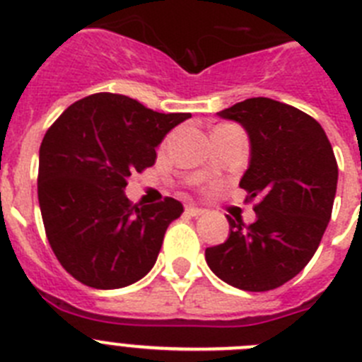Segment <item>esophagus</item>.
<instances>
[{"mask_svg":"<svg viewBox=\"0 0 362 362\" xmlns=\"http://www.w3.org/2000/svg\"><path fill=\"white\" fill-rule=\"evenodd\" d=\"M203 212L204 210L197 209V206H192V204H187V206H185V214L190 217H199V216H203Z\"/></svg>","mask_w":362,"mask_h":362,"instance_id":"obj_1","label":"esophagus"}]
</instances>
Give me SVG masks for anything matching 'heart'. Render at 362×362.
I'll return each mask as SVG.
<instances>
[{"instance_id": "b5f03b06", "label": "heart", "mask_w": 362, "mask_h": 362, "mask_svg": "<svg viewBox=\"0 0 362 362\" xmlns=\"http://www.w3.org/2000/svg\"><path fill=\"white\" fill-rule=\"evenodd\" d=\"M217 129H226V127H225V124H223V127H217ZM217 129H216V130H217Z\"/></svg>"}]
</instances>
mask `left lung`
<instances>
[{
  "instance_id": "obj_1",
  "label": "left lung",
  "mask_w": 362,
  "mask_h": 362,
  "mask_svg": "<svg viewBox=\"0 0 362 362\" xmlns=\"http://www.w3.org/2000/svg\"><path fill=\"white\" fill-rule=\"evenodd\" d=\"M250 139V163L239 187L255 199L252 225L230 223L223 245L204 257L219 279L246 292L274 290L308 264L334 209L337 161L325 130L299 108L250 98L217 112Z\"/></svg>"
}]
</instances>
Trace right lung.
Segmentation results:
<instances>
[{
	"label": "right lung",
	"mask_w": 362,
	"mask_h": 362,
	"mask_svg": "<svg viewBox=\"0 0 362 362\" xmlns=\"http://www.w3.org/2000/svg\"><path fill=\"white\" fill-rule=\"evenodd\" d=\"M190 114H161L129 95H88L70 105L40 146L37 199L57 261L79 283L123 288L156 264L183 204H134L127 179L156 163V146Z\"/></svg>",
	"instance_id": "obj_1"
}]
</instances>
